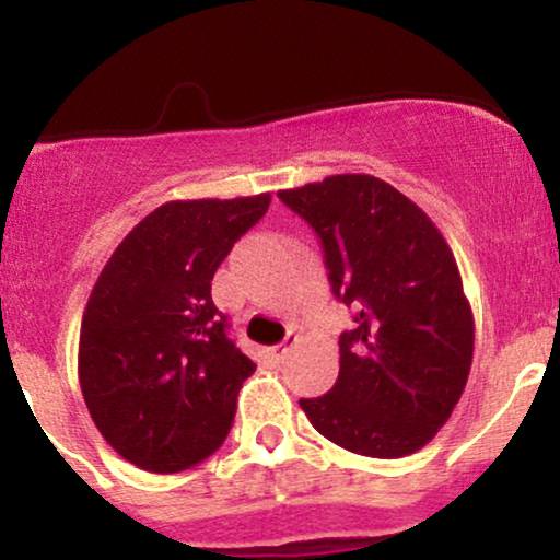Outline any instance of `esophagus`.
<instances>
[{
	"label": "esophagus",
	"instance_id": "esophagus-1",
	"mask_svg": "<svg viewBox=\"0 0 560 560\" xmlns=\"http://www.w3.org/2000/svg\"><path fill=\"white\" fill-rule=\"evenodd\" d=\"M298 342H300V334L289 331V334H287V339H284V342H281V345H276V347H273V355H276V358H284V352L289 350V347H294V345H298Z\"/></svg>",
	"mask_w": 560,
	"mask_h": 560
}]
</instances>
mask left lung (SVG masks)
Returning <instances> with one entry per match:
<instances>
[{
  "label": "left lung",
  "instance_id": "1",
  "mask_svg": "<svg viewBox=\"0 0 560 560\" xmlns=\"http://www.w3.org/2000/svg\"><path fill=\"white\" fill-rule=\"evenodd\" d=\"M279 197L316 229L334 294L358 311L339 337L337 384L300 408L350 453H416L445 427L471 371L474 313L453 249L413 199L369 173Z\"/></svg>",
  "mask_w": 560,
  "mask_h": 560
}]
</instances>
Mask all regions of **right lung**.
<instances>
[{
    "instance_id": "obj_1",
    "label": "right lung",
    "mask_w": 560,
    "mask_h": 560,
    "mask_svg": "<svg viewBox=\"0 0 560 560\" xmlns=\"http://www.w3.org/2000/svg\"><path fill=\"white\" fill-rule=\"evenodd\" d=\"M268 205L271 191L173 199L102 268L81 320L79 382L94 427L128 464L178 474L226 440L255 363L226 337L210 281Z\"/></svg>"
}]
</instances>
